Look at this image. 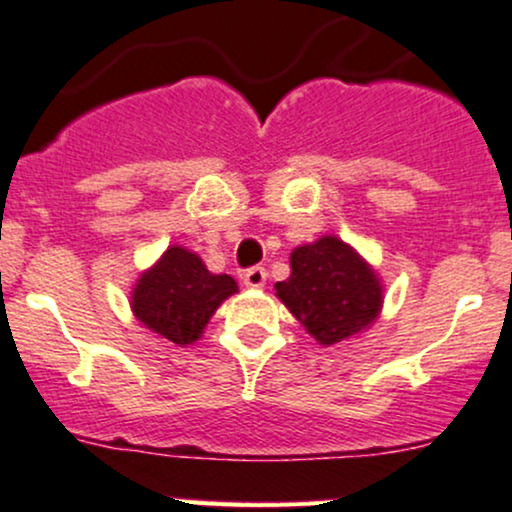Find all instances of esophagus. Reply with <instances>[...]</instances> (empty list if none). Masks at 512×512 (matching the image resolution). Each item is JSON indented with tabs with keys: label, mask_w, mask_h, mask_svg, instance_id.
Wrapping results in <instances>:
<instances>
[{
	"label": "esophagus",
	"mask_w": 512,
	"mask_h": 512,
	"mask_svg": "<svg viewBox=\"0 0 512 512\" xmlns=\"http://www.w3.org/2000/svg\"><path fill=\"white\" fill-rule=\"evenodd\" d=\"M264 281H267V272H264V267H250L248 272L243 274V284L248 286V289H262Z\"/></svg>",
	"instance_id": "esophagus-1"
}]
</instances>
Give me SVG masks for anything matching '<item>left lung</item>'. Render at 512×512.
<instances>
[{
	"instance_id": "left-lung-1",
	"label": "left lung",
	"mask_w": 512,
	"mask_h": 512,
	"mask_svg": "<svg viewBox=\"0 0 512 512\" xmlns=\"http://www.w3.org/2000/svg\"><path fill=\"white\" fill-rule=\"evenodd\" d=\"M279 301L322 346L366 332L383 308L378 274L337 236L291 252V276L274 284Z\"/></svg>"
}]
</instances>
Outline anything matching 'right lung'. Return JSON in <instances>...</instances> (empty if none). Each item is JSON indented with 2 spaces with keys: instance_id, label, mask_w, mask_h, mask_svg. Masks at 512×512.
<instances>
[{
  "instance_id": "1",
  "label": "right lung",
  "mask_w": 512,
  "mask_h": 512,
  "mask_svg": "<svg viewBox=\"0 0 512 512\" xmlns=\"http://www.w3.org/2000/svg\"><path fill=\"white\" fill-rule=\"evenodd\" d=\"M233 293V276L211 274L195 252L170 245L134 284L132 313L146 330L185 346L202 337L211 315Z\"/></svg>"
}]
</instances>
